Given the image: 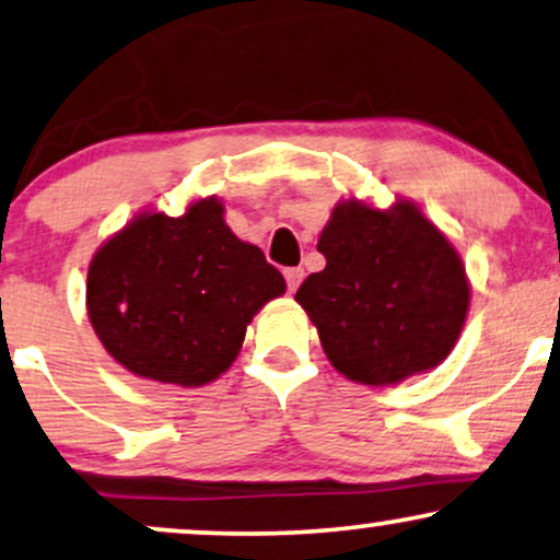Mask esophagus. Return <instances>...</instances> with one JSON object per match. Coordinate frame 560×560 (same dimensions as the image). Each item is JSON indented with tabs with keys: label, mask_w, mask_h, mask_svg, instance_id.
<instances>
[{
	"label": "esophagus",
	"mask_w": 560,
	"mask_h": 560,
	"mask_svg": "<svg viewBox=\"0 0 560 560\" xmlns=\"http://www.w3.org/2000/svg\"><path fill=\"white\" fill-rule=\"evenodd\" d=\"M301 280H303V267H288L285 282H288L290 293H295L298 285H301Z\"/></svg>",
	"instance_id": "obj_1"
}]
</instances>
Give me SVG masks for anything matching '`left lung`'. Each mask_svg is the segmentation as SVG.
I'll list each match as a JSON object with an SVG mask.
<instances>
[{
  "instance_id": "obj_1",
  "label": "left lung",
  "mask_w": 560,
  "mask_h": 560,
  "mask_svg": "<svg viewBox=\"0 0 560 560\" xmlns=\"http://www.w3.org/2000/svg\"><path fill=\"white\" fill-rule=\"evenodd\" d=\"M316 249L326 267L295 301L345 377L394 386L453 352L470 303L466 265L413 202H337Z\"/></svg>"
}]
</instances>
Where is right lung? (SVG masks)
<instances>
[{
  "label": "right lung",
  "instance_id": "add662e5",
  "mask_svg": "<svg viewBox=\"0 0 560 560\" xmlns=\"http://www.w3.org/2000/svg\"><path fill=\"white\" fill-rule=\"evenodd\" d=\"M282 293V275L234 236L215 198L179 218L138 213L86 272V314L113 360L183 388L226 373L254 314Z\"/></svg>",
  "mask_w": 560,
  "mask_h": 560
}]
</instances>
